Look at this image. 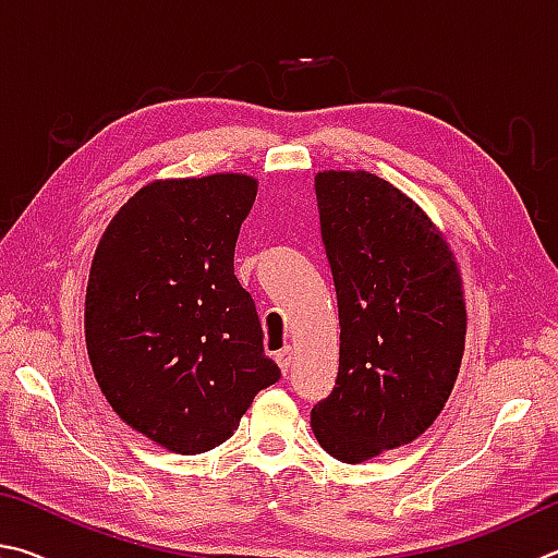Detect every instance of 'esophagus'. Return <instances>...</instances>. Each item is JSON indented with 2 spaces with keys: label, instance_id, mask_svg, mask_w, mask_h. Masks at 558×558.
<instances>
[{
  "label": "esophagus",
  "instance_id": "obj_1",
  "mask_svg": "<svg viewBox=\"0 0 558 558\" xmlns=\"http://www.w3.org/2000/svg\"><path fill=\"white\" fill-rule=\"evenodd\" d=\"M291 360H294V350H291V345H284L277 353V365L281 367V373H287V369L291 367Z\"/></svg>",
  "mask_w": 558,
  "mask_h": 558
}]
</instances>
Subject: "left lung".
I'll list each match as a JSON object with an SVG mask.
<instances>
[{
  "label": "left lung",
  "mask_w": 558,
  "mask_h": 558,
  "mask_svg": "<svg viewBox=\"0 0 558 558\" xmlns=\"http://www.w3.org/2000/svg\"><path fill=\"white\" fill-rule=\"evenodd\" d=\"M316 198L340 365L311 428L338 461L363 463L412 444L441 414L465 348L463 281L444 234L389 181L324 171Z\"/></svg>",
  "instance_id": "left-lung-1"
}]
</instances>
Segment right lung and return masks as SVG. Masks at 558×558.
I'll return each mask as SVG.
<instances>
[{
    "mask_svg": "<svg viewBox=\"0 0 558 558\" xmlns=\"http://www.w3.org/2000/svg\"><path fill=\"white\" fill-rule=\"evenodd\" d=\"M254 198L257 181L244 173L154 181L95 250L85 294L95 379L126 426L171 453L228 441L254 395L281 377L234 277Z\"/></svg>",
    "mask_w": 558,
    "mask_h": 558,
    "instance_id": "right-lung-1",
    "label": "right lung"
}]
</instances>
